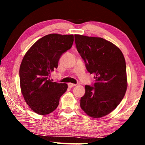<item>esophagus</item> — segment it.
Returning <instances> with one entry per match:
<instances>
[{
    "instance_id": "1",
    "label": "esophagus",
    "mask_w": 145,
    "mask_h": 145,
    "mask_svg": "<svg viewBox=\"0 0 145 145\" xmlns=\"http://www.w3.org/2000/svg\"><path fill=\"white\" fill-rule=\"evenodd\" d=\"M68 87H70V88H73L76 86V84H72V83H68Z\"/></svg>"
}]
</instances>
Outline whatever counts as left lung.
I'll use <instances>...</instances> for the list:
<instances>
[{
	"instance_id": "obj_1",
	"label": "left lung",
	"mask_w": 145,
	"mask_h": 145,
	"mask_svg": "<svg viewBox=\"0 0 145 145\" xmlns=\"http://www.w3.org/2000/svg\"><path fill=\"white\" fill-rule=\"evenodd\" d=\"M75 42L87 70L95 78L92 86H85L80 107L91 117H103L113 111L125 94L124 56L118 47L102 38L75 34Z\"/></svg>"
}]
</instances>
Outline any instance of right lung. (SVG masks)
<instances>
[{"label":"right lung","instance_id":"add662e5","mask_svg":"<svg viewBox=\"0 0 145 145\" xmlns=\"http://www.w3.org/2000/svg\"><path fill=\"white\" fill-rule=\"evenodd\" d=\"M73 35L50 34L38 40L24 56L20 67V83L27 104L36 113L46 115L57 107L68 85L53 82L50 73L63 55L72 48Z\"/></svg>","mask_w":145,"mask_h":145}]
</instances>
